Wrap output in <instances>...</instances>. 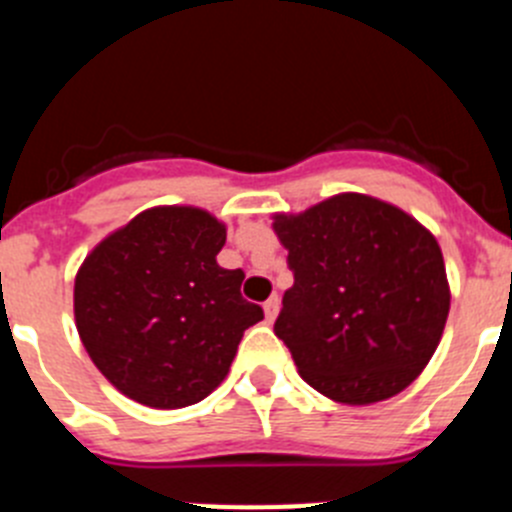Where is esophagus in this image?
Listing matches in <instances>:
<instances>
[{
    "label": "esophagus",
    "instance_id": "obj_1",
    "mask_svg": "<svg viewBox=\"0 0 512 512\" xmlns=\"http://www.w3.org/2000/svg\"><path fill=\"white\" fill-rule=\"evenodd\" d=\"M264 315H266V320H274L279 315V297L274 295V297H269V300L264 302Z\"/></svg>",
    "mask_w": 512,
    "mask_h": 512
}]
</instances>
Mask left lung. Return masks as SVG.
I'll return each instance as SVG.
<instances>
[{
    "label": "left lung",
    "mask_w": 512,
    "mask_h": 512,
    "mask_svg": "<svg viewBox=\"0 0 512 512\" xmlns=\"http://www.w3.org/2000/svg\"><path fill=\"white\" fill-rule=\"evenodd\" d=\"M295 284L274 333L300 377L343 405L400 395L436 354L451 292L428 228L400 207L343 192L271 223Z\"/></svg>",
    "instance_id": "obj_1"
}]
</instances>
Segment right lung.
Wrapping results in <instances>:
<instances>
[{
	"mask_svg": "<svg viewBox=\"0 0 512 512\" xmlns=\"http://www.w3.org/2000/svg\"><path fill=\"white\" fill-rule=\"evenodd\" d=\"M225 223L189 205L151 207L92 248L76 271L79 338L107 382L156 410L187 408L223 382L264 310L223 269Z\"/></svg>",
	"mask_w": 512,
	"mask_h": 512,
	"instance_id": "1",
	"label": "right lung"
}]
</instances>
